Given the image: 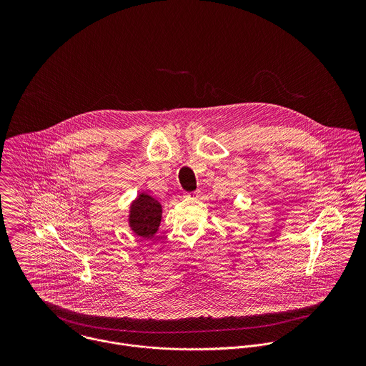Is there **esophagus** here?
Instances as JSON below:
<instances>
[{
  "label": "esophagus",
  "mask_w": 366,
  "mask_h": 366,
  "mask_svg": "<svg viewBox=\"0 0 366 366\" xmlns=\"http://www.w3.org/2000/svg\"><path fill=\"white\" fill-rule=\"evenodd\" d=\"M184 197L187 199H199L200 197V190H196V192H192V193H184Z\"/></svg>",
  "instance_id": "34e87169"
}]
</instances>
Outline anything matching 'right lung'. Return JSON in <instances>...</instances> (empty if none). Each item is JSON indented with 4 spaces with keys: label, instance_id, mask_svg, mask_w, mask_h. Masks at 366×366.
<instances>
[{
    "label": "right lung",
    "instance_id": "right-lung-1",
    "mask_svg": "<svg viewBox=\"0 0 366 366\" xmlns=\"http://www.w3.org/2000/svg\"><path fill=\"white\" fill-rule=\"evenodd\" d=\"M162 219V204L147 193L138 194L129 207V228L142 238H152Z\"/></svg>",
    "mask_w": 366,
    "mask_h": 366
}]
</instances>
